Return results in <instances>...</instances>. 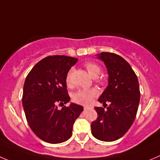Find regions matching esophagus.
<instances>
[{
    "label": "esophagus",
    "mask_w": 160,
    "mask_h": 160,
    "mask_svg": "<svg viewBox=\"0 0 160 160\" xmlns=\"http://www.w3.org/2000/svg\"><path fill=\"white\" fill-rule=\"evenodd\" d=\"M92 108H93V107H92V106H85L84 107L85 110H88V109H92Z\"/></svg>",
    "instance_id": "esophagus-1"
}]
</instances>
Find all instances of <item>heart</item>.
<instances>
[{
    "label": "heart",
    "instance_id": "heart-1",
    "mask_svg": "<svg viewBox=\"0 0 160 160\" xmlns=\"http://www.w3.org/2000/svg\"><path fill=\"white\" fill-rule=\"evenodd\" d=\"M85 68L92 77H97L101 73L100 66L94 62H88L85 64ZM72 70L70 69L66 75V83L68 86L71 85V77ZM97 92L95 89H80L73 95V100L76 102L83 105H88L95 98Z\"/></svg>",
    "mask_w": 160,
    "mask_h": 160
}]
</instances>
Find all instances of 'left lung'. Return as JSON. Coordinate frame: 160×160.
Wrapping results in <instances>:
<instances>
[{"instance_id": "1", "label": "left lung", "mask_w": 160, "mask_h": 160, "mask_svg": "<svg viewBox=\"0 0 160 160\" xmlns=\"http://www.w3.org/2000/svg\"><path fill=\"white\" fill-rule=\"evenodd\" d=\"M108 73V85L98 98L107 106L95 107L98 118L91 125L92 133L99 141L111 142L123 137L136 118L140 102V87L130 65L119 55L108 52L98 53Z\"/></svg>"}]
</instances>
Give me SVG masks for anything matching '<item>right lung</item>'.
I'll return each mask as SVG.
<instances>
[{
	"instance_id": "add662e5",
	"label": "right lung",
	"mask_w": 160,
	"mask_h": 160,
	"mask_svg": "<svg viewBox=\"0 0 160 160\" xmlns=\"http://www.w3.org/2000/svg\"><path fill=\"white\" fill-rule=\"evenodd\" d=\"M77 58L55 55L43 58L28 73L23 85V110L31 130L50 144L66 141L72 134L76 119L83 107L71 102L58 109V105L70 101L66 75Z\"/></svg>"
}]
</instances>
